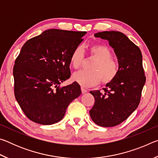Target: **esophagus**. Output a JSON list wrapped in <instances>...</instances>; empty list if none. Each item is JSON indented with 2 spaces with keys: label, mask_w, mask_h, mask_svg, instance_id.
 <instances>
[{
  "label": "esophagus",
  "mask_w": 158,
  "mask_h": 158,
  "mask_svg": "<svg viewBox=\"0 0 158 158\" xmlns=\"http://www.w3.org/2000/svg\"><path fill=\"white\" fill-rule=\"evenodd\" d=\"M81 93H82V94H84V93H87V92H88V90H87L86 89H85L84 87H81Z\"/></svg>",
  "instance_id": "esophagus-1"
}]
</instances>
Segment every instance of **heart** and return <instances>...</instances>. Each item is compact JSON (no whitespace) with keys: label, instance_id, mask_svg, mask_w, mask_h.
I'll use <instances>...</instances> for the list:
<instances>
[{"label":"heart","instance_id":"heart-1","mask_svg":"<svg viewBox=\"0 0 158 158\" xmlns=\"http://www.w3.org/2000/svg\"><path fill=\"white\" fill-rule=\"evenodd\" d=\"M89 53L96 61L90 67L92 70H80L73 76L74 81L85 87L94 86L102 82L108 84L116 78L119 73V65L112 58V52L104 44H95L89 47ZM84 51L81 46L76 47L69 57L70 65L74 69H79L84 60Z\"/></svg>","mask_w":158,"mask_h":158}]
</instances>
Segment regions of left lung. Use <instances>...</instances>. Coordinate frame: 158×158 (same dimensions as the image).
<instances>
[{
	"label": "left lung",
	"instance_id": "left-lung-1",
	"mask_svg": "<svg viewBox=\"0 0 158 158\" xmlns=\"http://www.w3.org/2000/svg\"><path fill=\"white\" fill-rule=\"evenodd\" d=\"M95 37L107 40L118 60L119 73L106 85L104 91L90 93L95 104L89 113L93 122L102 127L121 123L137 108L146 82L142 54L137 45L118 31H103Z\"/></svg>",
	"mask_w": 158,
	"mask_h": 158
}]
</instances>
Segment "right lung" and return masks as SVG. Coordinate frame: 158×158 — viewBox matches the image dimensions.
Here are the masks:
<instances>
[{"instance_id": "right-lung-1", "label": "right lung", "mask_w": 158, "mask_h": 158, "mask_svg": "<svg viewBox=\"0 0 158 158\" xmlns=\"http://www.w3.org/2000/svg\"><path fill=\"white\" fill-rule=\"evenodd\" d=\"M85 33L50 29L21 48L13 68L14 91L31 121L42 125L58 123L69 104L81 93L77 82L63 87L59 84L70 77L69 57Z\"/></svg>"}]
</instances>
